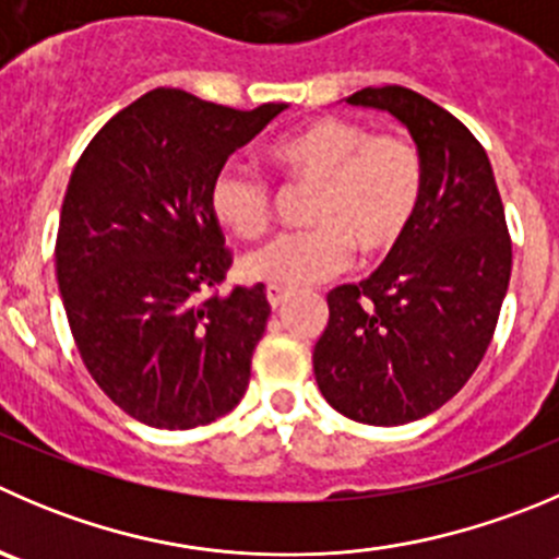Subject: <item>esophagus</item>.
<instances>
[{
  "label": "esophagus",
  "mask_w": 559,
  "mask_h": 559,
  "mask_svg": "<svg viewBox=\"0 0 559 559\" xmlns=\"http://www.w3.org/2000/svg\"><path fill=\"white\" fill-rule=\"evenodd\" d=\"M289 297H292V292L284 289V286H273V284L267 286V302L273 308H281L286 300H289Z\"/></svg>",
  "instance_id": "1"
}]
</instances>
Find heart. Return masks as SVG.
I'll return each mask as SVG.
<instances>
[{"mask_svg":"<svg viewBox=\"0 0 559 559\" xmlns=\"http://www.w3.org/2000/svg\"><path fill=\"white\" fill-rule=\"evenodd\" d=\"M267 160L284 180L311 186L306 221L242 259V273L273 286H308L344 270L352 248L362 259L393 251L426 193V160L404 133H371L355 119L322 117L270 142ZM215 224L257 240L273 221L264 177L224 166L207 191Z\"/></svg>","mask_w":559,"mask_h":559,"instance_id":"obj_1","label":"heart"}]
</instances>
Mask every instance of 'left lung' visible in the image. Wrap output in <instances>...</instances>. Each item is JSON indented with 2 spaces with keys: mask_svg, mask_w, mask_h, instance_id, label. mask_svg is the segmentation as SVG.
Instances as JSON below:
<instances>
[{
  "mask_svg": "<svg viewBox=\"0 0 559 559\" xmlns=\"http://www.w3.org/2000/svg\"><path fill=\"white\" fill-rule=\"evenodd\" d=\"M346 103L409 128L426 193L382 267L328 295L313 373L344 417L401 426L440 409L484 360L511 281V235L489 155L467 124L399 84L366 86Z\"/></svg>",
  "mask_w": 559,
  "mask_h": 559,
  "instance_id": "1",
  "label": "left lung"
}]
</instances>
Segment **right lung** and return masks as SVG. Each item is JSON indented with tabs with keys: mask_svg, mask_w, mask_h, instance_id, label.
<instances>
[{
	"mask_svg": "<svg viewBox=\"0 0 559 559\" xmlns=\"http://www.w3.org/2000/svg\"><path fill=\"white\" fill-rule=\"evenodd\" d=\"M286 108L147 92L81 153L59 215L57 281L97 388L153 429H197L240 404L270 302L218 286L231 251L207 204L226 158Z\"/></svg>",
	"mask_w": 559,
	"mask_h": 559,
	"instance_id": "obj_1",
	"label": "right lung"
}]
</instances>
